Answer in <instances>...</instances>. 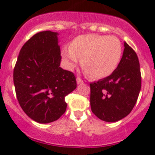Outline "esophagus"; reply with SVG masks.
<instances>
[{"instance_id": "esophagus-1", "label": "esophagus", "mask_w": 155, "mask_h": 155, "mask_svg": "<svg viewBox=\"0 0 155 155\" xmlns=\"http://www.w3.org/2000/svg\"><path fill=\"white\" fill-rule=\"evenodd\" d=\"M76 81H77L78 84H83V83H84V80H81L80 77H77V79H76Z\"/></svg>"}]
</instances>
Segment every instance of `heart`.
<instances>
[{
	"instance_id": "heart-1",
	"label": "heart",
	"mask_w": 155,
	"mask_h": 155,
	"mask_svg": "<svg viewBox=\"0 0 155 155\" xmlns=\"http://www.w3.org/2000/svg\"><path fill=\"white\" fill-rule=\"evenodd\" d=\"M122 54L120 40L114 36L101 35H81L65 46L62 55L69 68L81 59L83 69L92 78L100 79L111 75L117 68Z\"/></svg>"
}]
</instances>
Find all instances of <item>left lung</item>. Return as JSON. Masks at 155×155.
Returning <instances> with one entry per match:
<instances>
[{"mask_svg":"<svg viewBox=\"0 0 155 155\" xmlns=\"http://www.w3.org/2000/svg\"><path fill=\"white\" fill-rule=\"evenodd\" d=\"M122 58L110 75L90 84L92 113L107 122L125 117L134 107L142 86L139 60L136 52L125 42Z\"/></svg>","mask_w":155,"mask_h":155,"instance_id":"obj_1","label":"left lung"}]
</instances>
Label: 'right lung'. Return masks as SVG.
Segmentation results:
<instances>
[{"instance_id": "1", "label": "right lung", "mask_w": 155, "mask_h": 155, "mask_svg": "<svg viewBox=\"0 0 155 155\" xmlns=\"http://www.w3.org/2000/svg\"><path fill=\"white\" fill-rule=\"evenodd\" d=\"M57 35L46 30L33 35L21 47L13 69L18 103L38 123L58 120L67 108L65 97L76 87L74 73L59 67Z\"/></svg>"}]
</instances>
